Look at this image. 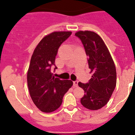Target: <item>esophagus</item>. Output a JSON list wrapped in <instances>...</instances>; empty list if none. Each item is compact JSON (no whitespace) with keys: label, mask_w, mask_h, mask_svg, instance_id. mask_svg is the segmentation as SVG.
Segmentation results:
<instances>
[{"label":"esophagus","mask_w":135,"mask_h":135,"mask_svg":"<svg viewBox=\"0 0 135 135\" xmlns=\"http://www.w3.org/2000/svg\"><path fill=\"white\" fill-rule=\"evenodd\" d=\"M78 81H74V82H73L74 86V87H77V86H78Z\"/></svg>","instance_id":"obj_1"}]
</instances>
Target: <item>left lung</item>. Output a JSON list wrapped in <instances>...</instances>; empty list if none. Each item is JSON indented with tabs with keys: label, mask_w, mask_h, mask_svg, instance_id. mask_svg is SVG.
<instances>
[{
	"label": "left lung",
	"mask_w": 135,
	"mask_h": 135,
	"mask_svg": "<svg viewBox=\"0 0 135 135\" xmlns=\"http://www.w3.org/2000/svg\"><path fill=\"white\" fill-rule=\"evenodd\" d=\"M78 36L89 57V68L92 78L86 84L78 82L84 95L81 104L90 110H97L105 105L116 85V70L108 47L100 36L89 30L78 31Z\"/></svg>",
	"instance_id": "1"
}]
</instances>
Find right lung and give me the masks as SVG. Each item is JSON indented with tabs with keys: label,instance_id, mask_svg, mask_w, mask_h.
<instances>
[{
	"label": "right lung",
	"instance_id": "add662e5",
	"mask_svg": "<svg viewBox=\"0 0 135 135\" xmlns=\"http://www.w3.org/2000/svg\"><path fill=\"white\" fill-rule=\"evenodd\" d=\"M71 34V32H54L45 36L34 49L29 68L27 81L32 101L41 112L50 113L61 106L63 97L72 86L70 80L55 78L51 72L58 49Z\"/></svg>",
	"mask_w": 135,
	"mask_h": 135
}]
</instances>
